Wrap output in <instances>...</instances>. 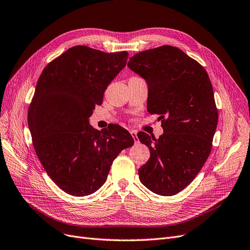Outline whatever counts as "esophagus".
<instances>
[{"mask_svg": "<svg viewBox=\"0 0 250 250\" xmlns=\"http://www.w3.org/2000/svg\"><path fill=\"white\" fill-rule=\"evenodd\" d=\"M130 133H131L132 137L134 138V141H135V144H138V143H139V139H138V137H137V133H136L135 131H131Z\"/></svg>", "mask_w": 250, "mask_h": 250, "instance_id": "34e87169", "label": "esophagus"}]
</instances>
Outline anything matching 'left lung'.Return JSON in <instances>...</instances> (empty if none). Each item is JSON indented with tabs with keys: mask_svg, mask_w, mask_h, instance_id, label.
I'll list each match as a JSON object with an SVG mask.
<instances>
[{
	"mask_svg": "<svg viewBox=\"0 0 250 250\" xmlns=\"http://www.w3.org/2000/svg\"><path fill=\"white\" fill-rule=\"evenodd\" d=\"M127 66L146 80L147 110L164 128L159 139L138 134L150 150L140 180L158 195L174 196L195 179L212 148L218 112L211 81L202 64L170 45L137 53Z\"/></svg>",
	"mask_w": 250,
	"mask_h": 250,
	"instance_id": "left-lung-1",
	"label": "left lung"
}]
</instances>
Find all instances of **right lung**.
Masks as SVG:
<instances>
[{
  "mask_svg": "<svg viewBox=\"0 0 250 250\" xmlns=\"http://www.w3.org/2000/svg\"><path fill=\"white\" fill-rule=\"evenodd\" d=\"M127 58L126 51L77 45L51 61L37 82L27 112L34 149L48 176L69 195L99 189L118 153L134 144L122 126L101 133L88 123Z\"/></svg>",
  "mask_w": 250,
  "mask_h": 250,
  "instance_id": "right-lung-1",
  "label": "right lung"
}]
</instances>
